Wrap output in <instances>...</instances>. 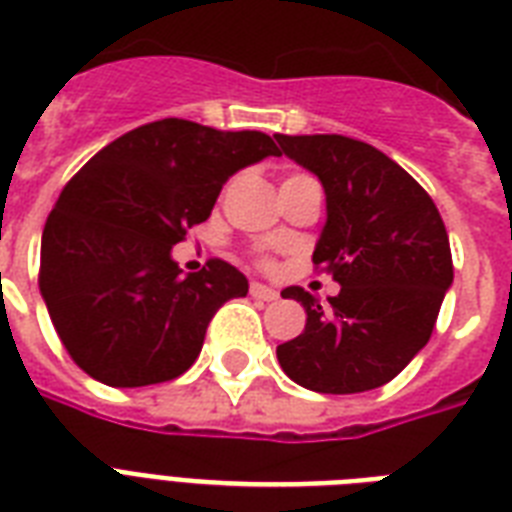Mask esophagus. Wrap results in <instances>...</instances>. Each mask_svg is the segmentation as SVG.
<instances>
[{
	"instance_id": "34e87169",
	"label": "esophagus",
	"mask_w": 512,
	"mask_h": 512,
	"mask_svg": "<svg viewBox=\"0 0 512 512\" xmlns=\"http://www.w3.org/2000/svg\"><path fill=\"white\" fill-rule=\"evenodd\" d=\"M251 296H253V299H261V301H275L280 293H277L275 288H269V285L251 283Z\"/></svg>"
}]
</instances>
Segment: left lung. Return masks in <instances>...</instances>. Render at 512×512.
<instances>
[{
  "instance_id": "left-lung-1",
  "label": "left lung",
  "mask_w": 512,
  "mask_h": 512,
  "mask_svg": "<svg viewBox=\"0 0 512 512\" xmlns=\"http://www.w3.org/2000/svg\"><path fill=\"white\" fill-rule=\"evenodd\" d=\"M285 157L326 189V227L312 261L342 285L320 304L299 285L307 326L277 347L293 382L350 395L382 387L433 334L454 280L449 235L430 194L371 144L347 136H275Z\"/></svg>"
}]
</instances>
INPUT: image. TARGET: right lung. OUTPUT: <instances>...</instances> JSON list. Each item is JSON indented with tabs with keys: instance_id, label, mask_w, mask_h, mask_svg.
<instances>
[{
	"instance_id": "add662e5",
	"label": "right lung",
	"mask_w": 512,
	"mask_h": 512,
	"mask_svg": "<svg viewBox=\"0 0 512 512\" xmlns=\"http://www.w3.org/2000/svg\"><path fill=\"white\" fill-rule=\"evenodd\" d=\"M280 149L259 130L149 122L63 186L42 232L39 291L71 360L109 387L170 382L192 366L221 304L248 293L211 259L181 275L170 248L202 224L221 186Z\"/></svg>"
}]
</instances>
